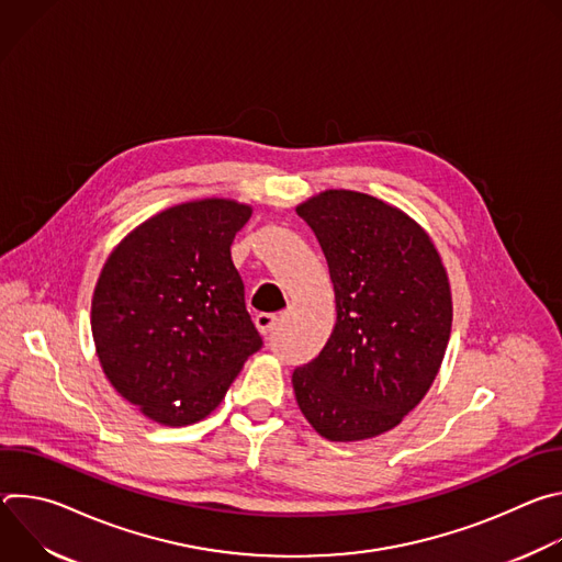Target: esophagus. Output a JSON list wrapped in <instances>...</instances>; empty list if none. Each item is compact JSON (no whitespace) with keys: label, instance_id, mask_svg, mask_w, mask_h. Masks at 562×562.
<instances>
[{"label":"esophagus","instance_id":"1","mask_svg":"<svg viewBox=\"0 0 562 562\" xmlns=\"http://www.w3.org/2000/svg\"><path fill=\"white\" fill-rule=\"evenodd\" d=\"M276 325H278V315L276 313H258L256 315V327H258V331L262 336L271 334L276 329Z\"/></svg>","mask_w":562,"mask_h":562}]
</instances>
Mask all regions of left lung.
<instances>
[{
    "instance_id": "left-lung-1",
    "label": "left lung",
    "mask_w": 562,
    "mask_h": 562,
    "mask_svg": "<svg viewBox=\"0 0 562 562\" xmlns=\"http://www.w3.org/2000/svg\"><path fill=\"white\" fill-rule=\"evenodd\" d=\"M325 251L336 327L293 371L297 407L327 440L375 438L418 407L451 334V289L429 233L373 195L329 189L297 204Z\"/></svg>"
}]
</instances>
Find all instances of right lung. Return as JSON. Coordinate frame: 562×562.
<instances>
[{
    "label": "right lung",
    "mask_w": 562,
    "mask_h": 562,
    "mask_svg": "<svg viewBox=\"0 0 562 562\" xmlns=\"http://www.w3.org/2000/svg\"><path fill=\"white\" fill-rule=\"evenodd\" d=\"M254 209L224 198L176 204L135 226L106 258L91 302L104 375L146 418H206L262 347L231 260Z\"/></svg>",
    "instance_id": "obj_1"
}]
</instances>
